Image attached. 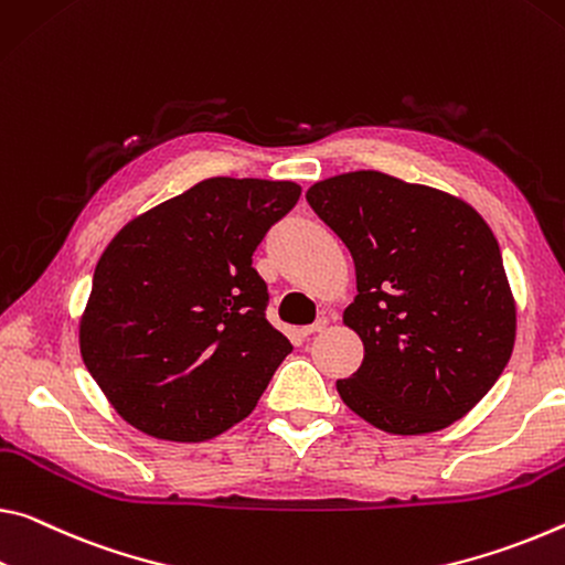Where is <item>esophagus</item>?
Returning a JSON list of instances; mask_svg holds the SVG:
<instances>
[{
	"label": "esophagus",
	"instance_id": "obj_1",
	"mask_svg": "<svg viewBox=\"0 0 565 565\" xmlns=\"http://www.w3.org/2000/svg\"><path fill=\"white\" fill-rule=\"evenodd\" d=\"M327 324H329V321H327L324 317H321V319H317V321H315V324L303 327V329H301V334H303V337H311V334H317V331H324V329H327Z\"/></svg>",
	"mask_w": 565,
	"mask_h": 565
}]
</instances>
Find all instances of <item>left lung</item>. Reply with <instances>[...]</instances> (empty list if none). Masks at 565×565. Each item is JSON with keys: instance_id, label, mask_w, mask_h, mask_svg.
<instances>
[{"instance_id": "obj_1", "label": "left lung", "mask_w": 565, "mask_h": 565, "mask_svg": "<svg viewBox=\"0 0 565 565\" xmlns=\"http://www.w3.org/2000/svg\"><path fill=\"white\" fill-rule=\"evenodd\" d=\"M307 201L354 258L344 324L364 360L337 380L344 405L395 435L437 433L468 415L503 374L515 301L495 236L450 193L354 170Z\"/></svg>"}]
</instances>
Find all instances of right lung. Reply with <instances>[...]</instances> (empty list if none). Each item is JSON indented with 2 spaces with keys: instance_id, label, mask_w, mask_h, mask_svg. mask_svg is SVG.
Masks as SVG:
<instances>
[{
  "instance_id": "right-lung-1",
  "label": "right lung",
  "mask_w": 565,
  "mask_h": 565,
  "mask_svg": "<svg viewBox=\"0 0 565 565\" xmlns=\"http://www.w3.org/2000/svg\"><path fill=\"white\" fill-rule=\"evenodd\" d=\"M301 195L291 181L209 178L132 218L95 266L79 352L118 415L158 440H211L250 415L289 339L250 266Z\"/></svg>"
}]
</instances>
